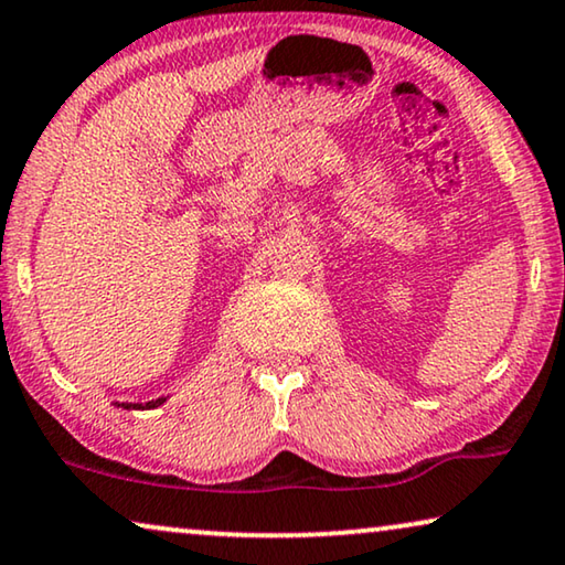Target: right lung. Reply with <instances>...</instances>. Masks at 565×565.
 <instances>
[{
    "mask_svg": "<svg viewBox=\"0 0 565 565\" xmlns=\"http://www.w3.org/2000/svg\"><path fill=\"white\" fill-rule=\"evenodd\" d=\"M166 403V397H158V399H150V403H121V407H125V411H150V407H158V405H162ZM119 405V403H117Z\"/></svg>",
    "mask_w": 565,
    "mask_h": 565,
    "instance_id": "obj_1",
    "label": "right lung"
}]
</instances>
